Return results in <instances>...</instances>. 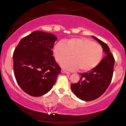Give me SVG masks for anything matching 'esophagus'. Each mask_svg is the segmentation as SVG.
Here are the masks:
<instances>
[{"mask_svg":"<svg viewBox=\"0 0 126 126\" xmlns=\"http://www.w3.org/2000/svg\"><path fill=\"white\" fill-rule=\"evenodd\" d=\"M61 73H62L67 74V75H69V74H70V73H69V72H67V71L64 70H63V69H62V70H61Z\"/></svg>","mask_w":126,"mask_h":126,"instance_id":"1","label":"esophagus"}]
</instances>
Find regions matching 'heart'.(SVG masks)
<instances>
[{
	"mask_svg": "<svg viewBox=\"0 0 126 126\" xmlns=\"http://www.w3.org/2000/svg\"><path fill=\"white\" fill-rule=\"evenodd\" d=\"M71 54V56L69 54ZM53 54L57 63H60L69 56L71 58L62 62L65 69L87 72L98 65L103 54L100 45L87 38H72L56 44Z\"/></svg>",
	"mask_w": 126,
	"mask_h": 126,
	"instance_id": "obj_1",
	"label": "heart"
}]
</instances>
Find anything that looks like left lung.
Instances as JSON below:
<instances>
[{
    "mask_svg": "<svg viewBox=\"0 0 126 126\" xmlns=\"http://www.w3.org/2000/svg\"><path fill=\"white\" fill-rule=\"evenodd\" d=\"M106 54L98 65L89 71L80 74L79 82L71 84V89L76 97L81 100L90 101L97 99L106 92L110 84L113 73L115 59L107 45L95 36Z\"/></svg>",
    "mask_w": 126,
    "mask_h": 126,
    "instance_id": "1",
    "label": "left lung"
}]
</instances>
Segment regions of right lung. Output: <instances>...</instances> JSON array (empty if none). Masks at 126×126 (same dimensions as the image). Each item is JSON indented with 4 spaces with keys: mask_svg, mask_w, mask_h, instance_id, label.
<instances>
[{
    "mask_svg": "<svg viewBox=\"0 0 126 126\" xmlns=\"http://www.w3.org/2000/svg\"><path fill=\"white\" fill-rule=\"evenodd\" d=\"M55 35L34 31L22 39L13 53L17 82L32 96H41L53 87L61 68L53 56Z\"/></svg>",
    "mask_w": 126,
    "mask_h": 126,
    "instance_id": "add662e5",
    "label": "right lung"
}]
</instances>
